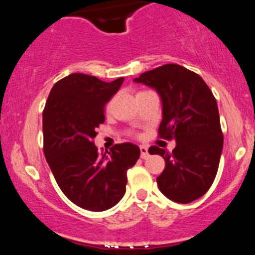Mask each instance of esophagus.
Returning a JSON list of instances; mask_svg holds the SVG:
<instances>
[{
    "mask_svg": "<svg viewBox=\"0 0 255 255\" xmlns=\"http://www.w3.org/2000/svg\"><path fill=\"white\" fill-rule=\"evenodd\" d=\"M140 152H141V158H142V159H146V158H148V148H147V146H145V145L140 146Z\"/></svg>",
    "mask_w": 255,
    "mask_h": 255,
    "instance_id": "obj_1",
    "label": "esophagus"
}]
</instances>
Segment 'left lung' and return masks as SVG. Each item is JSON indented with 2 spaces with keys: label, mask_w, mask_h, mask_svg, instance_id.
<instances>
[{
  "label": "left lung",
  "mask_w": 255,
  "mask_h": 255,
  "mask_svg": "<svg viewBox=\"0 0 255 255\" xmlns=\"http://www.w3.org/2000/svg\"><path fill=\"white\" fill-rule=\"evenodd\" d=\"M134 81L159 93L163 119L158 134L176 141L172 152L157 146L148 148L150 154L165 160L164 170L157 177L158 188L175 203L197 200L212 186L223 150L215 96L200 75L175 63L142 73Z\"/></svg>",
  "instance_id": "8db88e82"
}]
</instances>
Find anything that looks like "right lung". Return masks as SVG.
<instances>
[{
	"instance_id": "1",
	"label": "right lung",
	"mask_w": 255,
	"mask_h": 255,
	"mask_svg": "<svg viewBox=\"0 0 255 255\" xmlns=\"http://www.w3.org/2000/svg\"><path fill=\"white\" fill-rule=\"evenodd\" d=\"M124 80L105 83L73 73L52 86L43 110L46 162L63 194L90 211H105L121 200L127 170L140 156V148L130 142L99 153L93 141L96 129L105 121V104Z\"/></svg>"
}]
</instances>
